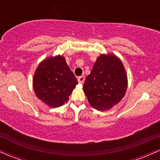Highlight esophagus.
Listing matches in <instances>:
<instances>
[{
	"label": "esophagus",
	"instance_id": "1",
	"mask_svg": "<svg viewBox=\"0 0 160 160\" xmlns=\"http://www.w3.org/2000/svg\"><path fill=\"white\" fill-rule=\"evenodd\" d=\"M78 82H80V83H82V82H84V80H85V77L84 76L79 77L78 78Z\"/></svg>",
	"mask_w": 160,
	"mask_h": 160
}]
</instances>
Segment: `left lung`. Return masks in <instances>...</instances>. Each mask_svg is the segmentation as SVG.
Here are the masks:
<instances>
[{"label": "left lung", "instance_id": "obj_1", "mask_svg": "<svg viewBox=\"0 0 160 160\" xmlns=\"http://www.w3.org/2000/svg\"><path fill=\"white\" fill-rule=\"evenodd\" d=\"M127 84V75L120 58L113 54H102L86 79L83 91L92 107L105 111L123 98Z\"/></svg>", "mask_w": 160, "mask_h": 160}]
</instances>
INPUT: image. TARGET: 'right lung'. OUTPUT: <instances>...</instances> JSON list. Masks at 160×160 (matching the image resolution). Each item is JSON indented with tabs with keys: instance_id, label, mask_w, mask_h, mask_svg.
<instances>
[{
	"instance_id": "1",
	"label": "right lung",
	"mask_w": 160,
	"mask_h": 160,
	"mask_svg": "<svg viewBox=\"0 0 160 160\" xmlns=\"http://www.w3.org/2000/svg\"><path fill=\"white\" fill-rule=\"evenodd\" d=\"M78 83L62 56L49 57L40 62L33 79L37 97L50 108H58L67 102Z\"/></svg>"
}]
</instances>
